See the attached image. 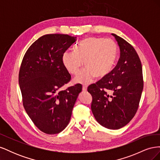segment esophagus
Instances as JSON below:
<instances>
[{
  "label": "esophagus",
  "instance_id": "1",
  "mask_svg": "<svg viewBox=\"0 0 160 160\" xmlns=\"http://www.w3.org/2000/svg\"><path fill=\"white\" fill-rule=\"evenodd\" d=\"M87 89H88V85H83V91H86Z\"/></svg>",
  "mask_w": 160,
  "mask_h": 160
}]
</instances>
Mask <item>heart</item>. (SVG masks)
Here are the masks:
<instances>
[{
  "instance_id": "b5f03b06",
  "label": "heart",
  "mask_w": 160,
  "mask_h": 160,
  "mask_svg": "<svg viewBox=\"0 0 160 160\" xmlns=\"http://www.w3.org/2000/svg\"><path fill=\"white\" fill-rule=\"evenodd\" d=\"M118 51V46L112 40L86 38L74 48L73 52H65L62 56V62L72 75L78 73L83 62L85 68L75 81L84 83L91 81L93 76L100 78L108 75L115 63Z\"/></svg>"
}]
</instances>
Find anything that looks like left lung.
<instances>
[{
	"label": "left lung",
	"mask_w": 160,
	"mask_h": 160,
	"mask_svg": "<svg viewBox=\"0 0 160 160\" xmlns=\"http://www.w3.org/2000/svg\"><path fill=\"white\" fill-rule=\"evenodd\" d=\"M111 35L120 49L118 64L109 73L89 85L88 91L93 98L91 108L97 122L108 129H119L136 113L143 81L142 63L134 48L115 34Z\"/></svg>",
	"instance_id": "8db88e82"
}]
</instances>
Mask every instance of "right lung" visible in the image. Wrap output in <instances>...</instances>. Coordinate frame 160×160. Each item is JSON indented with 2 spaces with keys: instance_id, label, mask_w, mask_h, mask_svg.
<instances>
[{
  "instance_id": "add662e5",
  "label": "right lung",
  "mask_w": 160,
  "mask_h": 160,
  "mask_svg": "<svg viewBox=\"0 0 160 160\" xmlns=\"http://www.w3.org/2000/svg\"><path fill=\"white\" fill-rule=\"evenodd\" d=\"M76 38L62 34L38 38L27 51L19 71L24 108L34 124L47 134L59 133L68 125L82 91L81 84L61 89L71 80L62 56Z\"/></svg>"
}]
</instances>
